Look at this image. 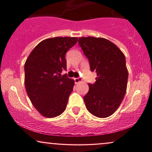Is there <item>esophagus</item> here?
I'll return each mask as SVG.
<instances>
[{
	"label": "esophagus",
	"instance_id": "1",
	"mask_svg": "<svg viewBox=\"0 0 152 152\" xmlns=\"http://www.w3.org/2000/svg\"><path fill=\"white\" fill-rule=\"evenodd\" d=\"M74 81H75V83H79L80 82H82V79L79 77L74 78Z\"/></svg>",
	"mask_w": 152,
	"mask_h": 152
}]
</instances>
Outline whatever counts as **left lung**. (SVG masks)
Returning a JSON list of instances; mask_svg holds the SVG:
<instances>
[{
	"label": "left lung",
	"mask_w": 152,
	"mask_h": 152,
	"mask_svg": "<svg viewBox=\"0 0 152 152\" xmlns=\"http://www.w3.org/2000/svg\"><path fill=\"white\" fill-rule=\"evenodd\" d=\"M79 45L96 71L94 84H88L84 96L87 110L98 118H107L117 110L126 90L128 70L126 58L114 43L104 38H79Z\"/></svg>",
	"instance_id": "obj_1"
}]
</instances>
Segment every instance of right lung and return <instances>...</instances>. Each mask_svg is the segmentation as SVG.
<instances>
[{"instance_id": "obj_1", "label": "right lung", "mask_w": 152, "mask_h": 152, "mask_svg": "<svg viewBox=\"0 0 152 152\" xmlns=\"http://www.w3.org/2000/svg\"><path fill=\"white\" fill-rule=\"evenodd\" d=\"M77 37H53L39 42L24 65L25 87L34 107L42 115L53 118L66 109L74 81L67 74L65 53L77 42Z\"/></svg>"}]
</instances>
